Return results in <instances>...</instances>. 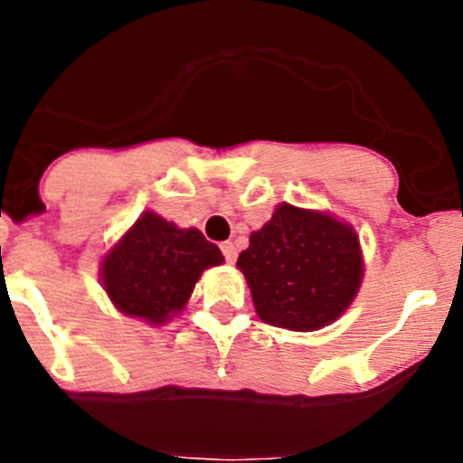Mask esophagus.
<instances>
[{"mask_svg":"<svg viewBox=\"0 0 463 463\" xmlns=\"http://www.w3.org/2000/svg\"><path fill=\"white\" fill-rule=\"evenodd\" d=\"M220 250H222L224 260H227L229 264H234V261H236V245L232 243V241H224V243L220 245Z\"/></svg>","mask_w":463,"mask_h":463,"instance_id":"34e87169","label":"esophagus"}]
</instances>
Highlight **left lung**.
<instances>
[{"mask_svg": "<svg viewBox=\"0 0 463 463\" xmlns=\"http://www.w3.org/2000/svg\"><path fill=\"white\" fill-rule=\"evenodd\" d=\"M257 315L267 325L313 331L350 306L362 282L354 229L326 213L282 203L239 255Z\"/></svg>", "mask_w": 463, "mask_h": 463, "instance_id": "left-lung-1", "label": "left lung"}]
</instances>
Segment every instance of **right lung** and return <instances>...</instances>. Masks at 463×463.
Listing matches in <instances>:
<instances>
[{
	"label": "right lung",
	"instance_id": "add662e5",
	"mask_svg": "<svg viewBox=\"0 0 463 463\" xmlns=\"http://www.w3.org/2000/svg\"><path fill=\"white\" fill-rule=\"evenodd\" d=\"M222 261L199 229H178L148 211L106 255L101 278L122 313L162 325L187 304L203 269Z\"/></svg>",
	"mask_w": 463,
	"mask_h": 463
}]
</instances>
